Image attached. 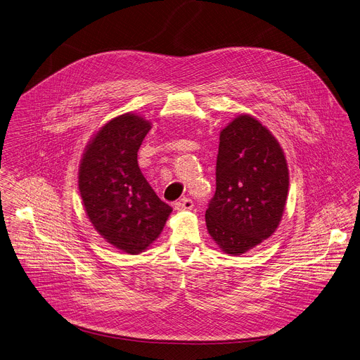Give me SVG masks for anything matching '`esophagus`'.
I'll return each mask as SVG.
<instances>
[{"label":"esophagus","instance_id":"1","mask_svg":"<svg viewBox=\"0 0 360 360\" xmlns=\"http://www.w3.org/2000/svg\"><path fill=\"white\" fill-rule=\"evenodd\" d=\"M194 207V202L190 198H181L180 201L174 202V210L177 211H190Z\"/></svg>","mask_w":360,"mask_h":360}]
</instances>
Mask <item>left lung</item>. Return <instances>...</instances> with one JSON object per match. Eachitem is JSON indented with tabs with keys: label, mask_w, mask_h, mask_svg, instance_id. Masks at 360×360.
<instances>
[{
	"label": "left lung",
	"mask_w": 360,
	"mask_h": 360,
	"mask_svg": "<svg viewBox=\"0 0 360 360\" xmlns=\"http://www.w3.org/2000/svg\"><path fill=\"white\" fill-rule=\"evenodd\" d=\"M217 188L205 211L208 233L228 255H242L277 229L288 193L284 152L260 121L238 115L219 134Z\"/></svg>",
	"instance_id": "1"
}]
</instances>
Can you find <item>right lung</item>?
Here are the masks:
<instances>
[{"label": "right lung", "mask_w": 360, "mask_h": 360, "mask_svg": "<svg viewBox=\"0 0 360 360\" xmlns=\"http://www.w3.org/2000/svg\"><path fill=\"white\" fill-rule=\"evenodd\" d=\"M150 128L132 112L112 118L87 143L79 167V190L93 226L129 255L148 249L172 212L138 165V150Z\"/></svg>", "instance_id": "obj_1"}]
</instances>
